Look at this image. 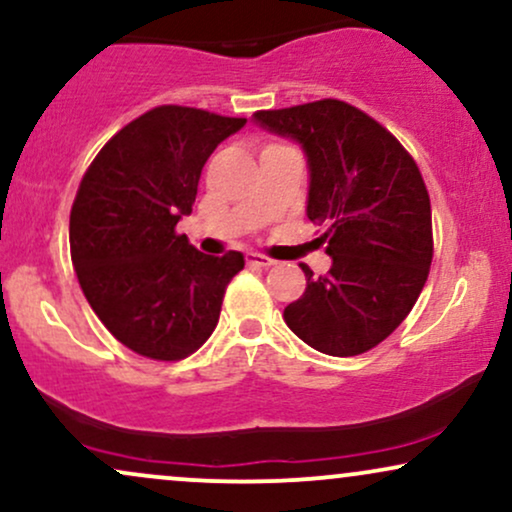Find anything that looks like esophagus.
Returning <instances> with one entry per match:
<instances>
[{
    "mask_svg": "<svg viewBox=\"0 0 512 512\" xmlns=\"http://www.w3.org/2000/svg\"><path fill=\"white\" fill-rule=\"evenodd\" d=\"M245 260H248L250 267H262V269H269L274 264V260H269V257H264V255H257V252H248V257H245Z\"/></svg>",
    "mask_w": 512,
    "mask_h": 512,
    "instance_id": "esophagus-1",
    "label": "esophagus"
}]
</instances>
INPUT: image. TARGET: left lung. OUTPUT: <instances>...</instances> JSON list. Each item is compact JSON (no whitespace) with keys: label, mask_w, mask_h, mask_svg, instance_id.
<instances>
[{"label":"left lung","mask_w":512,"mask_h":512,"mask_svg":"<svg viewBox=\"0 0 512 512\" xmlns=\"http://www.w3.org/2000/svg\"><path fill=\"white\" fill-rule=\"evenodd\" d=\"M252 121L300 145L310 171L307 219L329 224L319 238L329 274L300 264L307 288L283 319L319 353H367L408 317L432 267V205L420 169L384 126L341 100L257 112Z\"/></svg>","instance_id":"left-lung-1"}]
</instances>
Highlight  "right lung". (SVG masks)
<instances>
[{
  "label": "right lung",
  "instance_id": "obj_1",
  "mask_svg": "<svg viewBox=\"0 0 512 512\" xmlns=\"http://www.w3.org/2000/svg\"><path fill=\"white\" fill-rule=\"evenodd\" d=\"M243 126L193 107L150 109L102 147L80 181L73 269L100 322L133 353L181 360L219 322L243 255H202L176 224L193 212L209 155Z\"/></svg>",
  "mask_w": 512,
  "mask_h": 512
}]
</instances>
